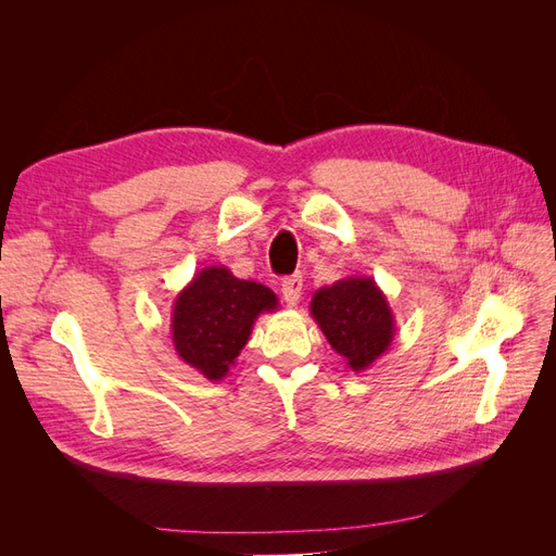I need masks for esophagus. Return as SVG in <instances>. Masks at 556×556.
Returning a JSON list of instances; mask_svg holds the SVG:
<instances>
[{
  "label": "esophagus",
  "mask_w": 556,
  "mask_h": 556,
  "mask_svg": "<svg viewBox=\"0 0 556 556\" xmlns=\"http://www.w3.org/2000/svg\"><path fill=\"white\" fill-rule=\"evenodd\" d=\"M301 288H304V280H301V276H288V278H285L282 285H280V292H282L285 304L296 306L299 299H301Z\"/></svg>",
  "instance_id": "obj_1"
}]
</instances>
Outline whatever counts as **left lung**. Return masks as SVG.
<instances>
[{"mask_svg":"<svg viewBox=\"0 0 556 556\" xmlns=\"http://www.w3.org/2000/svg\"><path fill=\"white\" fill-rule=\"evenodd\" d=\"M311 315L355 374L366 371L394 341L390 301L368 276H348L319 288L311 299Z\"/></svg>","mask_w":556,"mask_h":556,"instance_id":"8db88e82","label":"left lung"}]
</instances>
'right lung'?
Wrapping results in <instances>:
<instances>
[{
    "instance_id": "obj_1",
    "label": "right lung",
    "mask_w": 556,
    "mask_h": 556,
    "mask_svg": "<svg viewBox=\"0 0 556 556\" xmlns=\"http://www.w3.org/2000/svg\"><path fill=\"white\" fill-rule=\"evenodd\" d=\"M276 308L278 296L266 285L241 280L227 266L201 268L174 299L176 355L206 380H223L237 364L255 319Z\"/></svg>"
}]
</instances>
